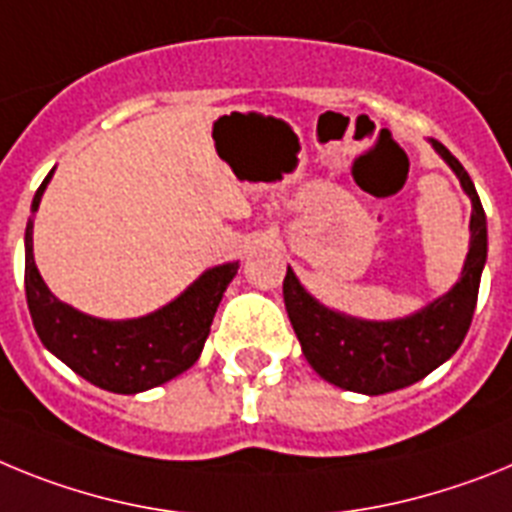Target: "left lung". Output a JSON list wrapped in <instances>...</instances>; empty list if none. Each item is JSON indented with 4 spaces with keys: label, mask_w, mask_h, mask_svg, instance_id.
Masks as SVG:
<instances>
[{
    "label": "left lung",
    "mask_w": 512,
    "mask_h": 512,
    "mask_svg": "<svg viewBox=\"0 0 512 512\" xmlns=\"http://www.w3.org/2000/svg\"><path fill=\"white\" fill-rule=\"evenodd\" d=\"M433 149L456 172L461 188L471 198V242L459 283L404 319L368 322L345 317L319 304L299 283L293 270L283 278V301L288 319L299 337L306 361L324 381L358 394H386L425 379L430 371L446 363L469 332L477 306L479 278L487 260V216L477 188L461 162L441 141H430Z\"/></svg>",
    "instance_id": "obj_1"
}]
</instances>
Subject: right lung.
<instances>
[{"label":"right lung","instance_id":"obj_1","mask_svg":"<svg viewBox=\"0 0 512 512\" xmlns=\"http://www.w3.org/2000/svg\"><path fill=\"white\" fill-rule=\"evenodd\" d=\"M53 170L33 198V213ZM239 262L211 268L175 301L139 319H97L48 291L33 257V219L25 229V296L33 327L59 361L90 384L115 394H139L188 371L201 355L213 314Z\"/></svg>","mask_w":512,"mask_h":512}]
</instances>
